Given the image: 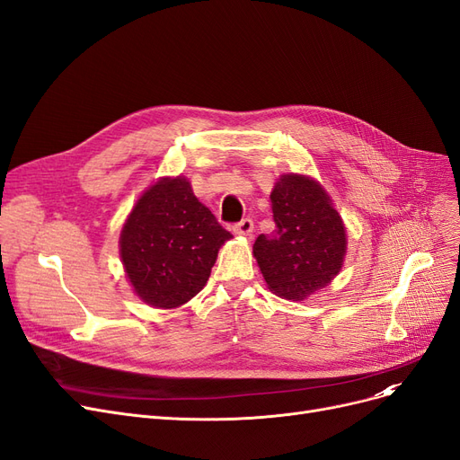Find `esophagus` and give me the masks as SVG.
Returning <instances> with one entry per match:
<instances>
[{"instance_id": "1", "label": "esophagus", "mask_w": 460, "mask_h": 460, "mask_svg": "<svg viewBox=\"0 0 460 460\" xmlns=\"http://www.w3.org/2000/svg\"><path fill=\"white\" fill-rule=\"evenodd\" d=\"M233 233L236 234V236H250L252 233H253V221L252 219H243L241 224H236L234 227H233Z\"/></svg>"}]
</instances>
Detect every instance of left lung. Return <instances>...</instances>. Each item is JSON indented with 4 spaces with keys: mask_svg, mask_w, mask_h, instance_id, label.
I'll list each match as a JSON object with an SVG mask.
<instances>
[{
    "mask_svg": "<svg viewBox=\"0 0 460 460\" xmlns=\"http://www.w3.org/2000/svg\"><path fill=\"white\" fill-rule=\"evenodd\" d=\"M273 234H260L253 258L269 292L286 301H305L341 273L347 227L318 180L288 172L270 191Z\"/></svg>",
    "mask_w": 460,
    "mask_h": 460,
    "instance_id": "left-lung-1",
    "label": "left lung"
}]
</instances>
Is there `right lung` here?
Wrapping results in <instances>:
<instances>
[{"mask_svg":"<svg viewBox=\"0 0 460 460\" xmlns=\"http://www.w3.org/2000/svg\"><path fill=\"white\" fill-rule=\"evenodd\" d=\"M231 239L190 178L161 176L128 212L119 256L136 297L153 309H178L207 286L219 248Z\"/></svg>","mask_w":460,"mask_h":460,"instance_id":"obj_1","label":"right lung"}]
</instances>
